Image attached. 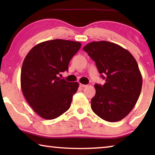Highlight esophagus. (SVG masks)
Segmentation results:
<instances>
[{"label":"esophagus","mask_w":155,"mask_h":155,"mask_svg":"<svg viewBox=\"0 0 155 155\" xmlns=\"http://www.w3.org/2000/svg\"><path fill=\"white\" fill-rule=\"evenodd\" d=\"M87 86V85H83V84L80 83V87H86Z\"/></svg>","instance_id":"obj_1"}]
</instances>
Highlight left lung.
<instances>
[{"label":"left lung","instance_id":"1","mask_svg":"<svg viewBox=\"0 0 155 155\" xmlns=\"http://www.w3.org/2000/svg\"><path fill=\"white\" fill-rule=\"evenodd\" d=\"M96 63L103 85L95 84L92 111L107 122H117L129 114L140 97L142 77L130 52L107 41H92L83 47Z\"/></svg>","mask_w":155,"mask_h":155}]
</instances>
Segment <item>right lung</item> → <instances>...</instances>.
I'll list each match as a JSON object with an SVG mask.
<instances>
[{
    "label": "right lung",
    "mask_w": 155,
    "mask_h": 155,
    "mask_svg": "<svg viewBox=\"0 0 155 155\" xmlns=\"http://www.w3.org/2000/svg\"><path fill=\"white\" fill-rule=\"evenodd\" d=\"M78 41L56 39L37 44L23 61L21 88L37 114L46 120L57 118L69 109L79 85L59 77L68 70L73 56L80 49Z\"/></svg>",
    "instance_id": "1"
}]
</instances>
